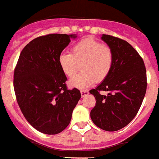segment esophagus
Instances as JSON below:
<instances>
[{"instance_id":"34e87169","label":"esophagus","mask_w":159,"mask_h":159,"mask_svg":"<svg viewBox=\"0 0 159 159\" xmlns=\"http://www.w3.org/2000/svg\"><path fill=\"white\" fill-rule=\"evenodd\" d=\"M80 92H81V95H82V97H84V96L87 95V94H89V91H88V90H81Z\"/></svg>"}]
</instances>
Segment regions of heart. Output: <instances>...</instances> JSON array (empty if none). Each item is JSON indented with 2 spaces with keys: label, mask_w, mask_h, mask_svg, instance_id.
Wrapping results in <instances>:
<instances>
[{
  "label": "heart",
  "mask_w": 159,
  "mask_h": 159,
  "mask_svg": "<svg viewBox=\"0 0 159 159\" xmlns=\"http://www.w3.org/2000/svg\"><path fill=\"white\" fill-rule=\"evenodd\" d=\"M80 64L82 72L70 80L71 87L86 88L96 81L102 82L113 68V49L108 45L88 37L73 45L70 53H61L58 57V65L68 78L76 75Z\"/></svg>",
  "instance_id": "heart-1"
}]
</instances>
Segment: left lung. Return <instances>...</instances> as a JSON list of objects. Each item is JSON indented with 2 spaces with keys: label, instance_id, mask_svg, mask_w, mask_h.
<instances>
[{
  "label": "left lung",
  "instance_id": "8db88e82",
  "mask_svg": "<svg viewBox=\"0 0 159 159\" xmlns=\"http://www.w3.org/2000/svg\"><path fill=\"white\" fill-rule=\"evenodd\" d=\"M113 51L111 72L95 89L90 91L96 100L91 117L94 125L108 132L123 129L136 116L146 94L147 72L143 58L128 42L102 34ZM101 91H106L103 96Z\"/></svg>",
  "mask_w": 159,
  "mask_h": 159
}]
</instances>
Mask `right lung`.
<instances>
[{"mask_svg":"<svg viewBox=\"0 0 159 159\" xmlns=\"http://www.w3.org/2000/svg\"><path fill=\"white\" fill-rule=\"evenodd\" d=\"M72 34H49L30 41L23 48L14 69L13 87L20 109L36 130L55 135L70 123L80 99L77 88L68 90L58 57Z\"/></svg>","mask_w":159,"mask_h":159,"instance_id":"obj_1","label":"right lung"}]
</instances>
